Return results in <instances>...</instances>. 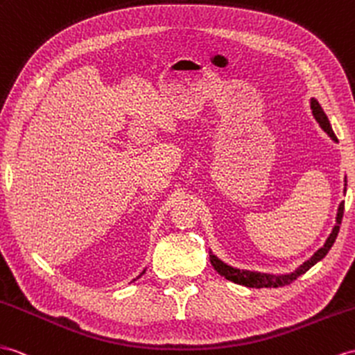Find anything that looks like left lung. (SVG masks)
<instances>
[{
    "label": "left lung",
    "mask_w": 355,
    "mask_h": 355,
    "mask_svg": "<svg viewBox=\"0 0 355 355\" xmlns=\"http://www.w3.org/2000/svg\"><path fill=\"white\" fill-rule=\"evenodd\" d=\"M311 109H312V114L315 116V120L320 123L321 129L324 132H327V135H329L334 142H338V138H336V135L331 129L329 118H327L324 109L321 107L320 103H318L316 98H311ZM345 186H347V180H345ZM345 190H347V187L343 189V192H345ZM343 208H345V202L342 201L339 204V208H338V214H336V225H334V228L331 230V234L329 235V239H327V241L324 243V246L321 249H318L311 258L304 261L303 264L300 266L297 270H294L293 272H289V275H268V272L234 268L228 264H225L223 261H220L216 255H213V252L210 250L211 266L225 279L234 282V284L248 286V288H277V286H285V285L293 284V282L298 276L304 275V272L309 268H312L318 261H321L327 255V253H329V250L333 246V243L336 241V237H338V234H339V228H340L342 217H343Z\"/></svg>",
    "instance_id": "1"
}]
</instances>
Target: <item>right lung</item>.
<instances>
[{"label":"right lung","instance_id":"1","mask_svg":"<svg viewBox=\"0 0 355 355\" xmlns=\"http://www.w3.org/2000/svg\"><path fill=\"white\" fill-rule=\"evenodd\" d=\"M144 272H145V268H144V270H142V272H141V275H139V276H138V277H136V279H139V277H141V276H142V275H144ZM136 279H133V280H132V282H135V280H136Z\"/></svg>","mask_w":355,"mask_h":355}]
</instances>
